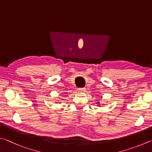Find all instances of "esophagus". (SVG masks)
I'll return each mask as SVG.
<instances>
[{
    "mask_svg": "<svg viewBox=\"0 0 152 152\" xmlns=\"http://www.w3.org/2000/svg\"><path fill=\"white\" fill-rule=\"evenodd\" d=\"M77 90H78V92L83 93V92H85V91H86V88H79Z\"/></svg>",
    "mask_w": 152,
    "mask_h": 152,
    "instance_id": "esophagus-1",
    "label": "esophagus"
}]
</instances>
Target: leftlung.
I'll return each instance as SVG.
<instances>
[{
	"instance_id": "1",
	"label": "left lung",
	"mask_w": 152,
	"mask_h": 152,
	"mask_svg": "<svg viewBox=\"0 0 152 152\" xmlns=\"http://www.w3.org/2000/svg\"><path fill=\"white\" fill-rule=\"evenodd\" d=\"M98 103H99V102H97V104H98Z\"/></svg>"
}]
</instances>
